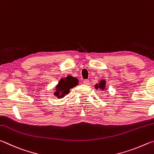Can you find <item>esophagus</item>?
Returning <instances> with one entry per match:
<instances>
[{
  "label": "esophagus",
  "mask_w": 154,
  "mask_h": 154,
  "mask_svg": "<svg viewBox=\"0 0 154 154\" xmlns=\"http://www.w3.org/2000/svg\"><path fill=\"white\" fill-rule=\"evenodd\" d=\"M83 83H84L85 85H88L90 84L89 80H85L84 81H83Z\"/></svg>",
  "instance_id": "34e87169"
}]
</instances>
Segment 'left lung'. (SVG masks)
Here are the masks:
<instances>
[{
    "label": "left lung",
    "mask_w": 154,
    "mask_h": 154,
    "mask_svg": "<svg viewBox=\"0 0 154 154\" xmlns=\"http://www.w3.org/2000/svg\"><path fill=\"white\" fill-rule=\"evenodd\" d=\"M95 88L96 90H101V91H105L106 92L107 90L106 88V81L104 79H102L101 80H99V82L95 85Z\"/></svg>",
    "instance_id": "8db88e82"
}]
</instances>
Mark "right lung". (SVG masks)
Wrapping results in <instances>:
<instances>
[{
    "label": "right lung",
    "instance_id": "obj_1",
    "mask_svg": "<svg viewBox=\"0 0 154 154\" xmlns=\"http://www.w3.org/2000/svg\"><path fill=\"white\" fill-rule=\"evenodd\" d=\"M79 85V80L72 75H67L59 80L58 84L53 88L55 89L54 95L58 99H62L69 93L71 88Z\"/></svg>",
    "mask_w": 154,
    "mask_h": 154
}]
</instances>
